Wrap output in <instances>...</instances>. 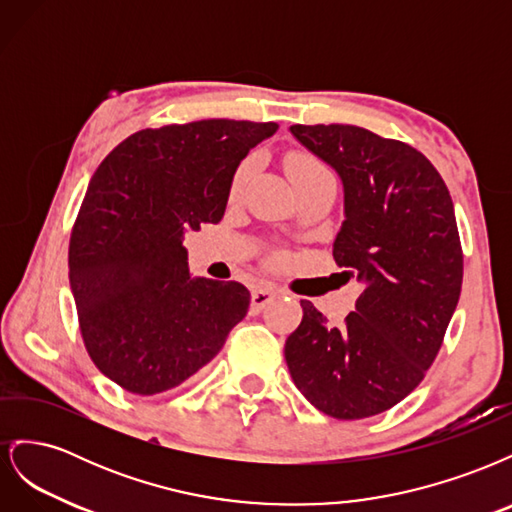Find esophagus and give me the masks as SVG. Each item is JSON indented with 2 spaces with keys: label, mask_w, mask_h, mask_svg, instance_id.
Returning a JSON list of instances; mask_svg holds the SVG:
<instances>
[{
  "label": "esophagus",
  "mask_w": 512,
  "mask_h": 512,
  "mask_svg": "<svg viewBox=\"0 0 512 512\" xmlns=\"http://www.w3.org/2000/svg\"><path fill=\"white\" fill-rule=\"evenodd\" d=\"M277 297V290L271 286H258L252 290V307L262 309L267 307Z\"/></svg>",
  "instance_id": "1"
}]
</instances>
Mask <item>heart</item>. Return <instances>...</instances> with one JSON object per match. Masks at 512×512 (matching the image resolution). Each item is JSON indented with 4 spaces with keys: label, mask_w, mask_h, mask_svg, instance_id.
I'll use <instances>...</instances> for the list:
<instances>
[{
    "label": "heart",
    "mask_w": 512,
    "mask_h": 512,
    "mask_svg": "<svg viewBox=\"0 0 512 512\" xmlns=\"http://www.w3.org/2000/svg\"><path fill=\"white\" fill-rule=\"evenodd\" d=\"M286 168H288V175H290L292 183H299V181L320 177V175H331L327 166L318 162L316 158H309V156H290L288 162H286ZM247 170H250V166H247V164H241L237 168V173H235V177H232V185H230L232 194L241 192L243 183L247 179Z\"/></svg>",
    "instance_id": "heart-1"
}]
</instances>
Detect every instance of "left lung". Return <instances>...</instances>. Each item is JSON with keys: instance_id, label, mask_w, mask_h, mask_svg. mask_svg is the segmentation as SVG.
I'll list each match as a JSON object with an SVG mask.
<instances>
[{"instance_id": "1", "label": "left lung", "mask_w": 512, "mask_h": 512, "mask_svg": "<svg viewBox=\"0 0 512 512\" xmlns=\"http://www.w3.org/2000/svg\"><path fill=\"white\" fill-rule=\"evenodd\" d=\"M344 188L337 267L363 292L344 327L312 301L286 339L288 371L309 404L342 421L410 395L436 359L461 292L463 254L451 194L414 147L348 123L290 126Z\"/></svg>"}]
</instances>
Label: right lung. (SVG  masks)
<instances>
[{
	"mask_svg": "<svg viewBox=\"0 0 512 512\" xmlns=\"http://www.w3.org/2000/svg\"><path fill=\"white\" fill-rule=\"evenodd\" d=\"M277 123L141 130L91 177L70 237V288L91 361L136 395L203 369L250 307L239 282L194 277L185 232L224 218L232 177Z\"/></svg>",
	"mask_w": 512,
	"mask_h": 512,
	"instance_id": "right-lung-1",
	"label": "right lung"
}]
</instances>
